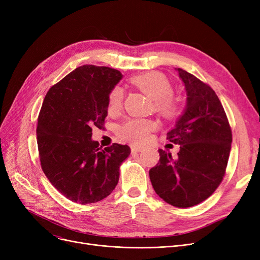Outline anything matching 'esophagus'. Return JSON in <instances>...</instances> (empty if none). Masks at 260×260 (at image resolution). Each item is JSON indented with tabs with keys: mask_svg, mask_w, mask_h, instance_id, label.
<instances>
[{
	"mask_svg": "<svg viewBox=\"0 0 260 260\" xmlns=\"http://www.w3.org/2000/svg\"><path fill=\"white\" fill-rule=\"evenodd\" d=\"M131 151L133 154H136V153H140L143 151V147H139V146H132L131 147Z\"/></svg>",
	"mask_w": 260,
	"mask_h": 260,
	"instance_id": "1",
	"label": "esophagus"
}]
</instances>
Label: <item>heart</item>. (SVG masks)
I'll return each instance as SVG.
<instances>
[{"instance_id": "b5f03b06", "label": "heart", "mask_w": 260, "mask_h": 260, "mask_svg": "<svg viewBox=\"0 0 260 260\" xmlns=\"http://www.w3.org/2000/svg\"><path fill=\"white\" fill-rule=\"evenodd\" d=\"M131 83L153 100V108L165 117H174L179 108V101L172 94V84L160 73L151 72L135 76ZM124 100V91L119 86L114 87L108 93L107 109L111 114L120 112ZM156 127V123L149 119H131L123 123L119 129L122 139L135 144L144 142L149 133Z\"/></svg>"}]
</instances>
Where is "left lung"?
<instances>
[{
    "label": "left lung",
    "instance_id": "8db88e82",
    "mask_svg": "<svg viewBox=\"0 0 260 260\" xmlns=\"http://www.w3.org/2000/svg\"><path fill=\"white\" fill-rule=\"evenodd\" d=\"M186 91V105L167 139L180 145L176 158L159 149L149 170L156 194L176 208H189L208 199L223 179L232 131L216 92L194 75L176 68Z\"/></svg>",
    "mask_w": 260,
    "mask_h": 260
}]
</instances>
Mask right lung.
Masks as SVG:
<instances>
[{"label": "right lung", "mask_w": 260, "mask_h": 260, "mask_svg": "<svg viewBox=\"0 0 260 260\" xmlns=\"http://www.w3.org/2000/svg\"><path fill=\"white\" fill-rule=\"evenodd\" d=\"M121 79L113 68L83 65L50 87L44 98L37 126L41 167L73 202L94 203L107 197L131 154L128 145L114 143L102 149L91 139V127H103L108 93Z\"/></svg>", "instance_id": "obj_1"}]
</instances>
